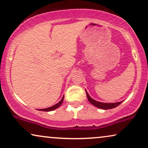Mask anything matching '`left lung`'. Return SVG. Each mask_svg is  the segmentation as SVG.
I'll return each mask as SVG.
<instances>
[{"label": "left lung", "mask_w": 148, "mask_h": 148, "mask_svg": "<svg viewBox=\"0 0 148 148\" xmlns=\"http://www.w3.org/2000/svg\"><path fill=\"white\" fill-rule=\"evenodd\" d=\"M86 97H87V99L88 100V101H89L90 103H92V105L95 106V107L101 108V109H103V110L112 109V108L117 107L118 106H119L120 104L122 103V101L117 102V103H101V102L97 101H95V100L92 99V98L89 96V95L88 94V92H86Z\"/></svg>", "instance_id": "1"}]
</instances>
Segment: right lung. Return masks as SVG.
<instances>
[{
	"label": "right lung",
	"instance_id": "right-lung-1",
	"mask_svg": "<svg viewBox=\"0 0 148 148\" xmlns=\"http://www.w3.org/2000/svg\"><path fill=\"white\" fill-rule=\"evenodd\" d=\"M64 96L62 97V99H61V101L58 103L56 105L51 106L50 108H45V109H40L39 110H41V111H44V112H49V111H52V110H54L57 109V108L60 107V106L62 105V103H63V101H64Z\"/></svg>",
	"mask_w": 148,
	"mask_h": 148
}]
</instances>
